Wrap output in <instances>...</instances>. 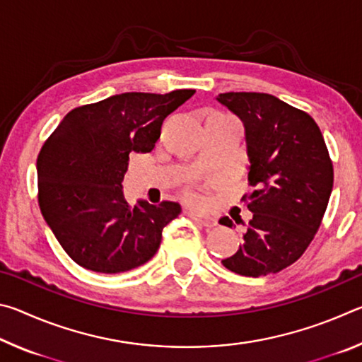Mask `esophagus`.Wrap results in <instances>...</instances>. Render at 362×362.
<instances>
[{
  "mask_svg": "<svg viewBox=\"0 0 362 362\" xmlns=\"http://www.w3.org/2000/svg\"><path fill=\"white\" fill-rule=\"evenodd\" d=\"M188 216L194 218L196 222H199L201 225L204 226H216L217 225V220L214 218L212 216H209V214L206 212H198V211H188Z\"/></svg>",
  "mask_w": 362,
  "mask_h": 362,
  "instance_id": "34e87169",
  "label": "esophagus"
}]
</instances>
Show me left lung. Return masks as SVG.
I'll use <instances>...</instances> for the list:
<instances>
[{
	"instance_id": "obj_1",
	"label": "left lung",
	"mask_w": 362,
	"mask_h": 362,
	"mask_svg": "<svg viewBox=\"0 0 362 362\" xmlns=\"http://www.w3.org/2000/svg\"><path fill=\"white\" fill-rule=\"evenodd\" d=\"M217 102L243 121L252 218L240 249L222 260L241 276H267L292 265L321 225L334 169L320 127L308 113L262 93H225ZM218 223L235 225L228 217ZM238 223V222H236Z\"/></svg>"
}]
</instances>
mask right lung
Wrapping results in <instances>:
<instances>
[{
  "mask_svg": "<svg viewBox=\"0 0 362 362\" xmlns=\"http://www.w3.org/2000/svg\"><path fill=\"white\" fill-rule=\"evenodd\" d=\"M194 94L124 93L66 113L38 155V203L60 246L79 267L129 272L148 262L179 203L129 206L122 179L129 155L150 153L163 121Z\"/></svg>",
  "mask_w": 362,
  "mask_h": 362,
  "instance_id": "add662e5",
  "label": "right lung"
}]
</instances>
